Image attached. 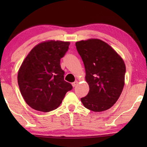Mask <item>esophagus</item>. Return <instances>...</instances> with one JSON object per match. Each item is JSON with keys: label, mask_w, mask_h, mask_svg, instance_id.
Listing matches in <instances>:
<instances>
[{"label": "esophagus", "mask_w": 147, "mask_h": 147, "mask_svg": "<svg viewBox=\"0 0 147 147\" xmlns=\"http://www.w3.org/2000/svg\"><path fill=\"white\" fill-rule=\"evenodd\" d=\"M78 81H75L74 82H73V83L71 84V85H72V86H73V87H75V86H76L78 85Z\"/></svg>", "instance_id": "34e87169"}]
</instances>
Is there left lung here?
Instances as JSON below:
<instances>
[{
	"instance_id": "1",
	"label": "left lung",
	"mask_w": 147,
	"mask_h": 147,
	"mask_svg": "<svg viewBox=\"0 0 147 147\" xmlns=\"http://www.w3.org/2000/svg\"><path fill=\"white\" fill-rule=\"evenodd\" d=\"M86 70L89 85L88 95L81 98L83 105L94 112L107 110L117 102L124 86V60L111 46L98 39L76 43Z\"/></svg>"
}]
</instances>
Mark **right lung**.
<instances>
[{
  "instance_id": "obj_1",
  "label": "right lung",
  "mask_w": 147,
  "mask_h": 147,
  "mask_svg": "<svg viewBox=\"0 0 147 147\" xmlns=\"http://www.w3.org/2000/svg\"><path fill=\"white\" fill-rule=\"evenodd\" d=\"M70 42L48 40L37 44L23 60L17 80L26 103L33 109L48 112L60 106L71 84L64 80L60 59Z\"/></svg>"
}]
</instances>
